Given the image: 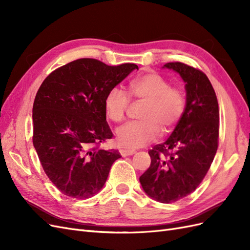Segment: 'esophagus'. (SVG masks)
Segmentation results:
<instances>
[{
  "instance_id": "esophagus-1",
  "label": "esophagus",
  "mask_w": 250,
  "mask_h": 250,
  "mask_svg": "<svg viewBox=\"0 0 250 250\" xmlns=\"http://www.w3.org/2000/svg\"><path fill=\"white\" fill-rule=\"evenodd\" d=\"M120 153L122 156H128V155H132L135 153V150H130V149H121Z\"/></svg>"
}]
</instances>
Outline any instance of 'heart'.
Wrapping results in <instances>:
<instances>
[{
    "label": "heart",
    "mask_w": 250,
    "mask_h": 250,
    "mask_svg": "<svg viewBox=\"0 0 250 250\" xmlns=\"http://www.w3.org/2000/svg\"><path fill=\"white\" fill-rule=\"evenodd\" d=\"M128 93L135 99L147 102L141 115V122L127 123L116 131L118 145L135 149L156 141L163 132H170L183 118L186 95L183 88L170 85V81L156 72H147L133 78ZM130 98L124 89L113 87L104 99L106 117L119 123L123 121Z\"/></svg>",
    "instance_id": "obj_1"
}]
</instances>
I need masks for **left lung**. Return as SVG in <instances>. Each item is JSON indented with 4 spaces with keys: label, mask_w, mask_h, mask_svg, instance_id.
Instances as JSON below:
<instances>
[{
    "label": "left lung",
    "mask_w": 250,
    "mask_h": 250,
    "mask_svg": "<svg viewBox=\"0 0 250 250\" xmlns=\"http://www.w3.org/2000/svg\"><path fill=\"white\" fill-rule=\"evenodd\" d=\"M164 67L177 72L186 82V109L169 139L149 150L151 164L140 183L151 198L171 203L194 192L213 163L219 143V105L202 71L178 62Z\"/></svg>",
    "instance_id": "left-lung-1"
}]
</instances>
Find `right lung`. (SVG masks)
Here are the masks:
<instances>
[{
	"label": "right lung",
	"mask_w": 250,
	"mask_h": 250,
	"mask_svg": "<svg viewBox=\"0 0 250 250\" xmlns=\"http://www.w3.org/2000/svg\"><path fill=\"white\" fill-rule=\"evenodd\" d=\"M135 69L134 63L80 58L53 71L37 90L33 145L44 173L62 194L86 199L103 188L121 157L118 150L100 148L113 137L104 99Z\"/></svg>",
	"instance_id": "right-lung-1"
}]
</instances>
